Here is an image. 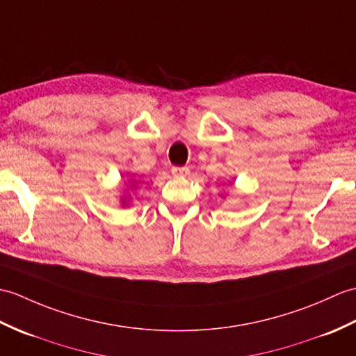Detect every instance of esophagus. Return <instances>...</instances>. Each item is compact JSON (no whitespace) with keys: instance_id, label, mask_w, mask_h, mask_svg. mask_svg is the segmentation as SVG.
<instances>
[{"instance_id":"34e87169","label":"esophagus","mask_w":356,"mask_h":356,"mask_svg":"<svg viewBox=\"0 0 356 356\" xmlns=\"http://www.w3.org/2000/svg\"><path fill=\"white\" fill-rule=\"evenodd\" d=\"M188 173H191V169H188V168H178V165L172 168V175L173 177H187Z\"/></svg>"}]
</instances>
